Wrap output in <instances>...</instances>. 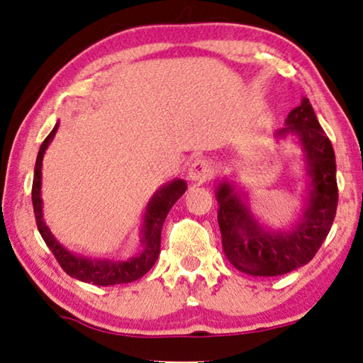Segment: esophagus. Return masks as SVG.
I'll list each match as a JSON object with an SVG mask.
<instances>
[{
	"instance_id": "esophagus-1",
	"label": "esophagus",
	"mask_w": 363,
	"mask_h": 363,
	"mask_svg": "<svg viewBox=\"0 0 363 363\" xmlns=\"http://www.w3.org/2000/svg\"><path fill=\"white\" fill-rule=\"evenodd\" d=\"M213 176V167L206 159H196L189 168V179L195 182H204Z\"/></svg>"
}]
</instances>
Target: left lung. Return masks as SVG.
I'll list each match as a JSON object with an SVG mask.
<instances>
[{
    "mask_svg": "<svg viewBox=\"0 0 363 363\" xmlns=\"http://www.w3.org/2000/svg\"><path fill=\"white\" fill-rule=\"evenodd\" d=\"M284 125L274 138H295L308 177L305 206L291 227L273 230L262 225L249 208L247 195L232 181L220 179L216 186L223 252L232 265L250 276H279L306 265L327 238L337 214L335 152L308 98H301Z\"/></svg>",
    "mask_w": 363,
    "mask_h": 363,
    "instance_id": "8db88e82",
    "label": "left lung"
}]
</instances>
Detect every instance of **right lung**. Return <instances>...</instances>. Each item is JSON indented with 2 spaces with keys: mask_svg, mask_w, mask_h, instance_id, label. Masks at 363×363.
I'll list each match as a JSON object with an SVG mask.
<instances>
[{
  "mask_svg": "<svg viewBox=\"0 0 363 363\" xmlns=\"http://www.w3.org/2000/svg\"><path fill=\"white\" fill-rule=\"evenodd\" d=\"M58 130V122L55 123L54 130L50 131L49 136L43 141L41 147L36 157L35 164V177H33V189H31V200L33 209H35V217L38 223V230L41 233L43 240L48 247L55 255V259L60 263V267L69 274L71 278L79 279L82 282L95 286H116L125 284L140 279L141 276L146 274L150 268L155 265L157 259L160 254V235L163 222L167 219L169 209L173 204L181 199L184 192L187 190V184L184 179H173L162 186L149 200L146 211H144L143 225H141V249L136 255L130 257L127 260H111V259H90L71 252L58 241L49 227L45 225L43 216V199H41V179H43V159L49 144L54 140Z\"/></svg>",
  "mask_w": 363,
  "mask_h": 363,
  "instance_id": "1",
  "label": "right lung"
}]
</instances>
